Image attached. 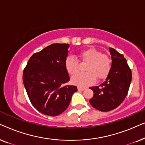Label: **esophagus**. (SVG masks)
<instances>
[{
	"instance_id": "1",
	"label": "esophagus",
	"mask_w": 145,
	"mask_h": 145,
	"mask_svg": "<svg viewBox=\"0 0 145 145\" xmlns=\"http://www.w3.org/2000/svg\"><path fill=\"white\" fill-rule=\"evenodd\" d=\"M85 88H82V87H78V91H83L85 90Z\"/></svg>"
}]
</instances>
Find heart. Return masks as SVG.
Returning a JSON list of instances; mask_svg holds the SVG:
<instances>
[{"label": "heart", "instance_id": "obj_1", "mask_svg": "<svg viewBox=\"0 0 145 145\" xmlns=\"http://www.w3.org/2000/svg\"><path fill=\"white\" fill-rule=\"evenodd\" d=\"M79 57L85 63H88L85 70L87 72L78 73L71 79L73 84L85 87L92 84L96 80L106 78L110 72L112 60L108 55L102 54L94 47L84 49L79 53ZM78 61L74 57L69 56L66 59L65 66L69 74H74L78 71Z\"/></svg>", "mask_w": 145, "mask_h": 145}]
</instances>
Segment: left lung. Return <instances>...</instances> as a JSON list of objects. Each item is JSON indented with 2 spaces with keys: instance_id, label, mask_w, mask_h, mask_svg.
Wrapping results in <instances>:
<instances>
[{
  "instance_id": "left-lung-1",
  "label": "left lung",
  "mask_w": 145,
  "mask_h": 145,
  "mask_svg": "<svg viewBox=\"0 0 145 145\" xmlns=\"http://www.w3.org/2000/svg\"><path fill=\"white\" fill-rule=\"evenodd\" d=\"M109 50L112 63L106 81L100 86L90 88L94 92L90 104L101 112L114 110L123 102L132 79L131 71L123 55L111 47Z\"/></svg>"
}]
</instances>
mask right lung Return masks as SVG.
Returning a JSON list of instances; mask_svg holds the SVG:
<instances>
[{"instance_id": "right-lung-1", "label": "right lung", "mask_w": 145, "mask_h": 145, "mask_svg": "<svg viewBox=\"0 0 145 145\" xmlns=\"http://www.w3.org/2000/svg\"><path fill=\"white\" fill-rule=\"evenodd\" d=\"M69 44L53 43L35 53L23 72V82L31 104L41 114L57 116L70 104L77 87L70 80L65 63Z\"/></svg>"}]
</instances>
